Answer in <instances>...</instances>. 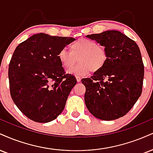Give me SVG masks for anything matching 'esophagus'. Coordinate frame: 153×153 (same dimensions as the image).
I'll list each match as a JSON object with an SVG mask.
<instances>
[{"label": "esophagus", "instance_id": "1", "mask_svg": "<svg viewBox=\"0 0 153 153\" xmlns=\"http://www.w3.org/2000/svg\"><path fill=\"white\" fill-rule=\"evenodd\" d=\"M76 79L78 82H80V80H81V78L80 76H76Z\"/></svg>", "mask_w": 153, "mask_h": 153}]
</instances>
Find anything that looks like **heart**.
Masks as SVG:
<instances>
[{
    "mask_svg": "<svg viewBox=\"0 0 153 153\" xmlns=\"http://www.w3.org/2000/svg\"><path fill=\"white\" fill-rule=\"evenodd\" d=\"M58 57L60 63L65 68H71L78 60L79 64L69 71L71 74L83 76L90 72L100 71L108 60V53L105 47L95 40L80 38L72 43L70 51L63 48L59 51Z\"/></svg>",
    "mask_w": 153,
    "mask_h": 153,
    "instance_id": "1",
    "label": "heart"
}]
</instances>
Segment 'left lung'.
Segmentation results:
<instances>
[{
	"instance_id": "left-lung-1",
	"label": "left lung",
	"mask_w": 153,
	"mask_h": 153,
	"mask_svg": "<svg viewBox=\"0 0 153 153\" xmlns=\"http://www.w3.org/2000/svg\"><path fill=\"white\" fill-rule=\"evenodd\" d=\"M88 38L104 46L108 60L90 78L82 79L85 102L92 115L113 120L126 115L141 95L144 65L138 45L117 30H107Z\"/></svg>"
}]
</instances>
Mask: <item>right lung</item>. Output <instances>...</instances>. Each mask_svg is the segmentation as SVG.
<instances>
[{
	"label": "right lung",
	"instance_id": "1",
	"mask_svg": "<svg viewBox=\"0 0 153 153\" xmlns=\"http://www.w3.org/2000/svg\"><path fill=\"white\" fill-rule=\"evenodd\" d=\"M75 40L38 33L16 47L8 68L10 93L29 119L48 123L63 110L77 80L65 74L58 54Z\"/></svg>",
	"mask_w": 153,
	"mask_h": 153
}]
</instances>
